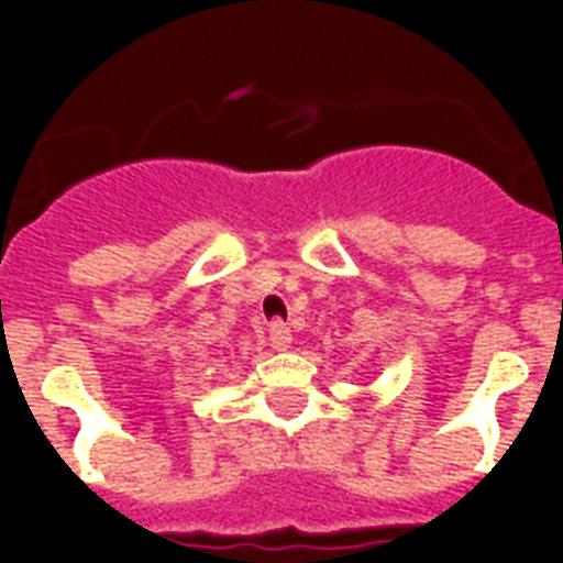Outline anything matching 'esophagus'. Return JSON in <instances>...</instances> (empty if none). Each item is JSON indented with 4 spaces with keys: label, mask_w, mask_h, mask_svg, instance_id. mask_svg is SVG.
Instances as JSON below:
<instances>
[{
    "label": "esophagus",
    "mask_w": 563,
    "mask_h": 563,
    "mask_svg": "<svg viewBox=\"0 0 563 563\" xmlns=\"http://www.w3.org/2000/svg\"><path fill=\"white\" fill-rule=\"evenodd\" d=\"M268 341L274 350H286V346L292 343V331H289V325H286V322L274 319V322L268 325Z\"/></svg>",
    "instance_id": "obj_1"
}]
</instances>
